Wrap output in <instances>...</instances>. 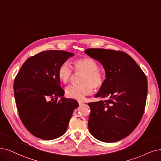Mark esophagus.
<instances>
[{"instance_id": "1", "label": "esophagus", "mask_w": 161, "mask_h": 161, "mask_svg": "<svg viewBox=\"0 0 161 161\" xmlns=\"http://www.w3.org/2000/svg\"><path fill=\"white\" fill-rule=\"evenodd\" d=\"M78 102H79V106H81L82 104H84V103H85V102L82 101V100H78Z\"/></svg>"}]
</instances>
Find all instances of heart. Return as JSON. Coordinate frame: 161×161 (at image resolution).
<instances>
[{
  "label": "heart",
  "instance_id": "b5f03b06",
  "mask_svg": "<svg viewBox=\"0 0 161 161\" xmlns=\"http://www.w3.org/2000/svg\"><path fill=\"white\" fill-rule=\"evenodd\" d=\"M76 71H82L85 74L80 79L82 84L71 85L65 89L69 98L82 99L85 96L92 92V87L95 90L100 89L104 82V75L98 69V64L91 57H83L73 61ZM73 69L68 62H64L59 66L57 75L60 80L66 83L71 78Z\"/></svg>",
  "mask_w": 161,
  "mask_h": 161
}]
</instances>
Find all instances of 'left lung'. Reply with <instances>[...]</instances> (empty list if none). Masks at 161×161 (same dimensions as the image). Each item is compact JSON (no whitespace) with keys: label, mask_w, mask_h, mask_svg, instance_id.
<instances>
[{"label":"left lung","mask_w":161,"mask_h":161,"mask_svg":"<svg viewBox=\"0 0 161 161\" xmlns=\"http://www.w3.org/2000/svg\"><path fill=\"white\" fill-rule=\"evenodd\" d=\"M85 53L102 64L106 77L95 95L104 100L88 103L89 131L103 142L118 141L129 136L142 118L147 77L132 57L123 51L90 48Z\"/></svg>","instance_id":"left-lung-1"}]
</instances>
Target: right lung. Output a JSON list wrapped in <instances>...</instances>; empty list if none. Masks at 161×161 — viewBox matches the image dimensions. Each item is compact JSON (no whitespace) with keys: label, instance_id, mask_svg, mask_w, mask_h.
<instances>
[{"label":"right lung","instance_id":"add662e5","mask_svg":"<svg viewBox=\"0 0 161 161\" xmlns=\"http://www.w3.org/2000/svg\"><path fill=\"white\" fill-rule=\"evenodd\" d=\"M73 56L65 51H42L25 61L15 77L14 93L20 118L38 138L62 136L79 106L76 100L63 98L65 91L57 75L59 66Z\"/></svg>","mask_w":161,"mask_h":161}]
</instances>
